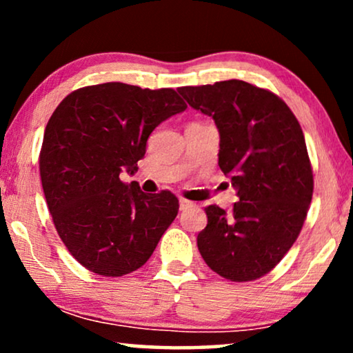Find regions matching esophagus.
<instances>
[{"mask_svg":"<svg viewBox=\"0 0 353 353\" xmlns=\"http://www.w3.org/2000/svg\"><path fill=\"white\" fill-rule=\"evenodd\" d=\"M192 204L190 201H186V199H180V210H185V209H188V207H191Z\"/></svg>","mask_w":353,"mask_h":353,"instance_id":"obj_1","label":"esophagus"}]
</instances>
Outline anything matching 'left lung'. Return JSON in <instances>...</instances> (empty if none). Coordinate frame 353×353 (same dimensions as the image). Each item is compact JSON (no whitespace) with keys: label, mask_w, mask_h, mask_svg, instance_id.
Masks as SVG:
<instances>
[{"label":"left lung","mask_w":353,"mask_h":353,"mask_svg":"<svg viewBox=\"0 0 353 353\" xmlns=\"http://www.w3.org/2000/svg\"><path fill=\"white\" fill-rule=\"evenodd\" d=\"M191 108L215 120L219 165L238 190L233 210L205 207L197 234L205 263L230 281H252L296 243L313 194V172L296 115L272 91L243 80L181 86Z\"/></svg>","instance_id":"8db88e82"}]
</instances>
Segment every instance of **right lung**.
I'll use <instances>...</instances> for the list:
<instances>
[{
	"label": "right lung",
	"mask_w": 353,
	"mask_h": 353,
	"mask_svg": "<svg viewBox=\"0 0 353 353\" xmlns=\"http://www.w3.org/2000/svg\"><path fill=\"white\" fill-rule=\"evenodd\" d=\"M186 108L172 88L109 81L72 91L52 112L40 151L43 192L57 234L86 270L134 272L175 220V194H146L120 173L133 175L152 130Z\"/></svg>",
	"instance_id": "add662e5"
}]
</instances>
